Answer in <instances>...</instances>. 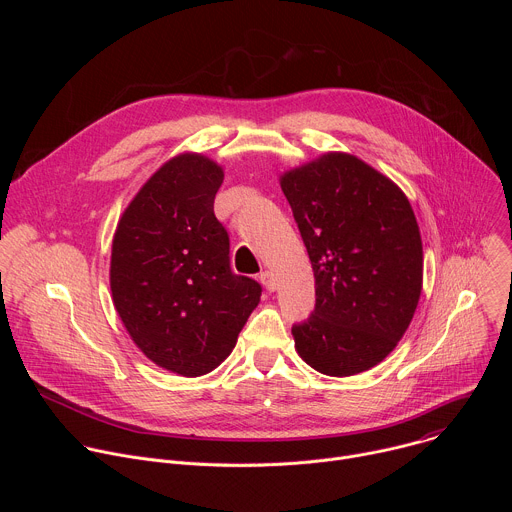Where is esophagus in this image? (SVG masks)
I'll return each mask as SVG.
<instances>
[{"label": "esophagus", "instance_id": "34e87169", "mask_svg": "<svg viewBox=\"0 0 512 512\" xmlns=\"http://www.w3.org/2000/svg\"><path fill=\"white\" fill-rule=\"evenodd\" d=\"M259 281L265 285V289H269V291H273L275 287H277V279H275V275L269 271V269H265V271H261V275H259Z\"/></svg>", "mask_w": 512, "mask_h": 512}]
</instances>
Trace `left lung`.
Segmentation results:
<instances>
[{"label": "left lung", "mask_w": 512, "mask_h": 512, "mask_svg": "<svg viewBox=\"0 0 512 512\" xmlns=\"http://www.w3.org/2000/svg\"><path fill=\"white\" fill-rule=\"evenodd\" d=\"M308 249L316 306L291 326L298 354L322 375L379 364L405 334L423 279L419 227L407 196L348 154H326L281 176Z\"/></svg>", "instance_id": "left-lung-1"}]
</instances>
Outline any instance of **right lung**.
Segmentation results:
<instances>
[{"mask_svg": "<svg viewBox=\"0 0 512 512\" xmlns=\"http://www.w3.org/2000/svg\"><path fill=\"white\" fill-rule=\"evenodd\" d=\"M223 178L198 154L166 162L113 237L115 310L139 350L182 377L204 375L231 354L263 291L231 269L229 233L214 216Z\"/></svg>", "mask_w": 512, "mask_h": 512, "instance_id": "right-lung-1", "label": "right lung"}]
</instances>
